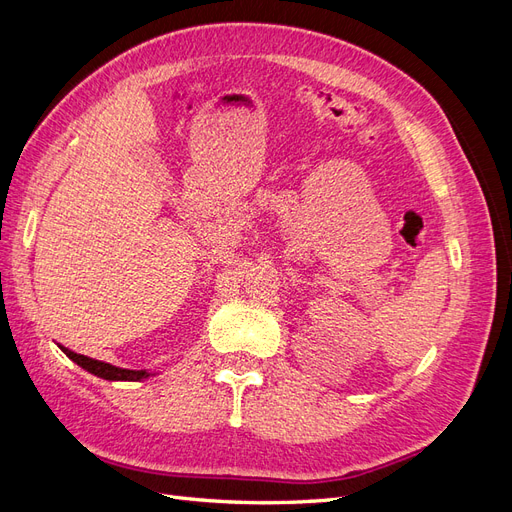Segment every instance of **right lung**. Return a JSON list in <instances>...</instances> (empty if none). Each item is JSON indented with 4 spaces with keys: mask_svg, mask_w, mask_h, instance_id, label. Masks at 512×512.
I'll return each instance as SVG.
<instances>
[{
    "mask_svg": "<svg viewBox=\"0 0 512 512\" xmlns=\"http://www.w3.org/2000/svg\"><path fill=\"white\" fill-rule=\"evenodd\" d=\"M61 350H64V354L68 356V359H72L76 365L87 369L89 374H94L102 380H128V382H138V380H145L153 374H149V371L145 369H123V367H115L111 363H104V361H96V359H89V356L85 354H76L68 348L61 346Z\"/></svg>",
    "mask_w": 512,
    "mask_h": 512,
    "instance_id": "obj_1",
    "label": "right lung"
}]
</instances>
